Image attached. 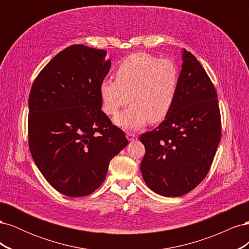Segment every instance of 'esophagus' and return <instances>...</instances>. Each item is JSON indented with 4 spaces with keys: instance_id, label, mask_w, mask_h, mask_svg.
Segmentation results:
<instances>
[{
    "instance_id": "esophagus-1",
    "label": "esophagus",
    "mask_w": 249,
    "mask_h": 249,
    "mask_svg": "<svg viewBox=\"0 0 249 249\" xmlns=\"http://www.w3.org/2000/svg\"><path fill=\"white\" fill-rule=\"evenodd\" d=\"M126 138H127V140H129V141H135V140L138 139V136H137L136 134L127 133V134H126Z\"/></svg>"
}]
</instances>
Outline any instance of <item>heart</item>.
Returning a JSON list of instances; mask_svg holds the SVG:
<instances>
[{"instance_id":"obj_1","label":"heart","mask_w":249,"mask_h":249,"mask_svg":"<svg viewBox=\"0 0 249 249\" xmlns=\"http://www.w3.org/2000/svg\"><path fill=\"white\" fill-rule=\"evenodd\" d=\"M116 80L104 79L99 87L103 111L116 115L127 102L131 106L114 118L124 130L136 131L167 116L175 103L178 72L171 60L146 53L132 54L116 70Z\"/></svg>"}]
</instances>
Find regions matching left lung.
Here are the masks:
<instances>
[{
    "instance_id": "1",
    "label": "left lung",
    "mask_w": 249,
    "mask_h": 249,
    "mask_svg": "<svg viewBox=\"0 0 249 249\" xmlns=\"http://www.w3.org/2000/svg\"><path fill=\"white\" fill-rule=\"evenodd\" d=\"M182 60L171 110L154 131L140 136L143 179L166 197L190 192L206 178L221 138L215 87L190 52L184 49Z\"/></svg>"
}]
</instances>
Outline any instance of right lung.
Wrapping results in <instances>:
<instances>
[{
	"label": "right lung",
	"mask_w": 249,
	"mask_h": 249,
	"mask_svg": "<svg viewBox=\"0 0 249 249\" xmlns=\"http://www.w3.org/2000/svg\"><path fill=\"white\" fill-rule=\"evenodd\" d=\"M107 52L73 44L35 79L29 96V147L48 183L66 196L91 194L129 141L102 111Z\"/></svg>",
	"instance_id": "obj_1"
}]
</instances>
